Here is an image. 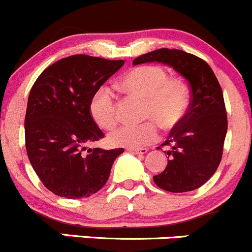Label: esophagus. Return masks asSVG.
Masks as SVG:
<instances>
[{"label": "esophagus", "instance_id": "obj_1", "mask_svg": "<svg viewBox=\"0 0 252 252\" xmlns=\"http://www.w3.org/2000/svg\"><path fill=\"white\" fill-rule=\"evenodd\" d=\"M127 151L131 152V153L134 154H146L148 152L147 148H127Z\"/></svg>", "mask_w": 252, "mask_h": 252}]
</instances>
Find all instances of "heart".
Here are the masks:
<instances>
[{"instance_id": "1", "label": "heart", "mask_w": 252, "mask_h": 252, "mask_svg": "<svg viewBox=\"0 0 252 252\" xmlns=\"http://www.w3.org/2000/svg\"><path fill=\"white\" fill-rule=\"evenodd\" d=\"M127 93L146 100L142 125H123L109 134L115 147L138 148L157 141L159 126L171 131L185 118L190 106V89L181 79L169 77L165 68L157 64H143L132 68L121 79ZM91 116L100 128L110 129L118 123L115 98L106 87L99 89L89 104ZM156 121V124L154 123Z\"/></svg>"}]
</instances>
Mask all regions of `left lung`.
<instances>
[{
    "instance_id": "left-lung-1",
    "label": "left lung",
    "mask_w": 252,
    "mask_h": 252,
    "mask_svg": "<svg viewBox=\"0 0 252 252\" xmlns=\"http://www.w3.org/2000/svg\"><path fill=\"white\" fill-rule=\"evenodd\" d=\"M153 61L173 67L189 82L191 91L185 118L161 144L169 147L168 165L153 180L169 192L193 191L216 173L223 156L228 129L223 92L210 64L195 55L163 47L141 55L132 63Z\"/></svg>"
}]
</instances>
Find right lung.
<instances>
[{"mask_svg":"<svg viewBox=\"0 0 252 252\" xmlns=\"http://www.w3.org/2000/svg\"><path fill=\"white\" fill-rule=\"evenodd\" d=\"M124 60L88 55L64 57L47 67L32 87L24 129L29 161L45 188L66 198L89 197L110 175L124 148H89L104 133L89 104Z\"/></svg>","mask_w":252,"mask_h":252,"instance_id":"obj_1","label":"right lung"}]
</instances>
